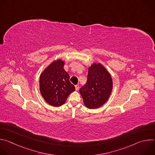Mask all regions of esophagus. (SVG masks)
Instances as JSON below:
<instances>
[{
	"mask_svg": "<svg viewBox=\"0 0 155 155\" xmlns=\"http://www.w3.org/2000/svg\"><path fill=\"white\" fill-rule=\"evenodd\" d=\"M79 85L78 84H77V85H75V90L76 91H78V89H79Z\"/></svg>",
	"mask_w": 155,
	"mask_h": 155,
	"instance_id": "34e87169",
	"label": "esophagus"
}]
</instances>
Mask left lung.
<instances>
[{
  "mask_svg": "<svg viewBox=\"0 0 155 155\" xmlns=\"http://www.w3.org/2000/svg\"><path fill=\"white\" fill-rule=\"evenodd\" d=\"M112 89L113 81L109 72L100 64H94L89 68L87 81L80 89V93L85 106L95 109L107 101Z\"/></svg>",
  "mask_w": 155,
  "mask_h": 155,
  "instance_id": "8db88e82",
  "label": "left lung"
}]
</instances>
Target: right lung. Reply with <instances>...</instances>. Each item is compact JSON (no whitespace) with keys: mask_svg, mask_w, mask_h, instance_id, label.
<instances>
[{"mask_svg":"<svg viewBox=\"0 0 155 155\" xmlns=\"http://www.w3.org/2000/svg\"><path fill=\"white\" fill-rule=\"evenodd\" d=\"M64 63L57 60L49 65L41 74L39 79L40 91L45 101L54 107H60L66 101L68 95L75 91L70 76L64 69Z\"/></svg>","mask_w":155,"mask_h":155,"instance_id":"obj_1","label":"right lung"}]
</instances>
